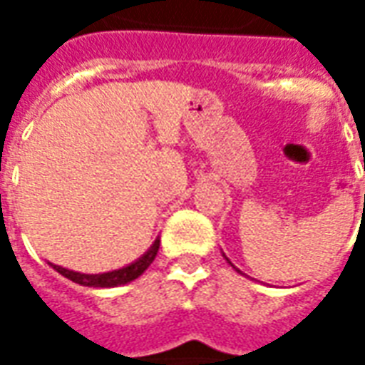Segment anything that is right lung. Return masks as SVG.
Segmentation results:
<instances>
[{"mask_svg": "<svg viewBox=\"0 0 365 365\" xmlns=\"http://www.w3.org/2000/svg\"><path fill=\"white\" fill-rule=\"evenodd\" d=\"M160 248V240H156L148 252L144 254L143 258H138L135 264H130L127 268L115 269V272H107V274H78V272H70L66 268H60V266H54V269L62 274L68 279H72L74 283H80V285H88V287H117V285H123V283H128L136 279L138 275L143 274L144 269L150 266L156 254H158Z\"/></svg>", "mask_w": 365, "mask_h": 365, "instance_id": "add662e5", "label": "right lung"}]
</instances>
